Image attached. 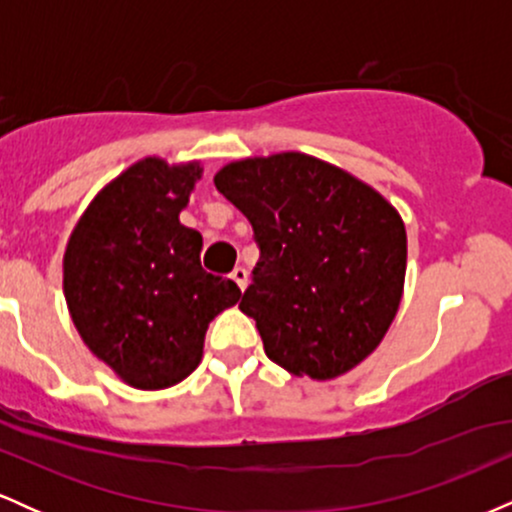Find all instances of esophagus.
Segmentation results:
<instances>
[{"label":"esophagus","instance_id":"esophagus-1","mask_svg":"<svg viewBox=\"0 0 512 512\" xmlns=\"http://www.w3.org/2000/svg\"><path fill=\"white\" fill-rule=\"evenodd\" d=\"M231 279L236 281L240 291H245V286H248V269H245V267H236V269H233V272H231Z\"/></svg>","mask_w":512,"mask_h":512}]
</instances>
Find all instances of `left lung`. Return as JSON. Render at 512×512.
<instances>
[{
    "label": "left lung",
    "instance_id": "1",
    "mask_svg": "<svg viewBox=\"0 0 512 512\" xmlns=\"http://www.w3.org/2000/svg\"><path fill=\"white\" fill-rule=\"evenodd\" d=\"M216 190L260 245L240 310L291 375L332 380L373 354L395 320L407 231L378 190L320 158L284 151L233 161Z\"/></svg>",
    "mask_w": 512,
    "mask_h": 512
}]
</instances>
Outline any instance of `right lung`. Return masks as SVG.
<instances>
[{
    "mask_svg": "<svg viewBox=\"0 0 512 512\" xmlns=\"http://www.w3.org/2000/svg\"><path fill=\"white\" fill-rule=\"evenodd\" d=\"M202 163L146 156L76 221L62 260L69 315L93 356L137 390H166L199 366L209 322L236 281L204 272L202 236L180 223Z\"/></svg>",
    "mask_w": 512,
    "mask_h": 512,
    "instance_id": "add662e5",
    "label": "right lung"
}]
</instances>
